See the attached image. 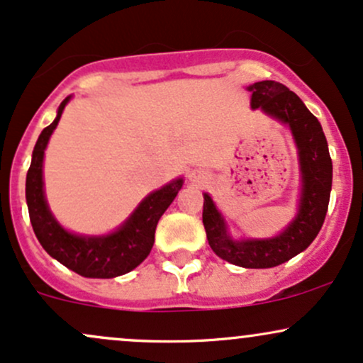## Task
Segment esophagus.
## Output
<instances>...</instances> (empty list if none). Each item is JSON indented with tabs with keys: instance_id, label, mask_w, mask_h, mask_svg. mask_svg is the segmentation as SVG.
<instances>
[{
	"instance_id": "1",
	"label": "esophagus",
	"mask_w": 363,
	"mask_h": 363,
	"mask_svg": "<svg viewBox=\"0 0 363 363\" xmlns=\"http://www.w3.org/2000/svg\"><path fill=\"white\" fill-rule=\"evenodd\" d=\"M189 182L193 186H203L206 182V176L203 170H193V172L189 174Z\"/></svg>"
}]
</instances>
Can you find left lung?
Returning <instances> with one entry per match:
<instances>
[{"label": "left lung", "instance_id": "obj_1", "mask_svg": "<svg viewBox=\"0 0 363 363\" xmlns=\"http://www.w3.org/2000/svg\"><path fill=\"white\" fill-rule=\"evenodd\" d=\"M247 90L252 91V109H261L290 128L301 165V205L295 218L280 235L234 240L228 235L227 223L213 199L205 193L203 225L208 244L218 257L242 268H273L306 251L319 234L331 194L333 164L318 118L294 91L273 80L257 82L247 86Z\"/></svg>", "mask_w": 363, "mask_h": 363}]
</instances>
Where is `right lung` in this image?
<instances>
[{
  "mask_svg": "<svg viewBox=\"0 0 363 363\" xmlns=\"http://www.w3.org/2000/svg\"><path fill=\"white\" fill-rule=\"evenodd\" d=\"M69 99L72 97H66L61 102L56 119L43 129L32 152V164L25 182L28 215L35 237L49 256L85 278H116L129 273L147 259L155 242L158 220L174 201L184 181L176 179L150 193L126 222L112 234L86 237L65 230L45 201L43 162L48 141Z\"/></svg>",
  "mask_w": 363,
  "mask_h": 363,
  "instance_id": "add662e5",
  "label": "right lung"
}]
</instances>
